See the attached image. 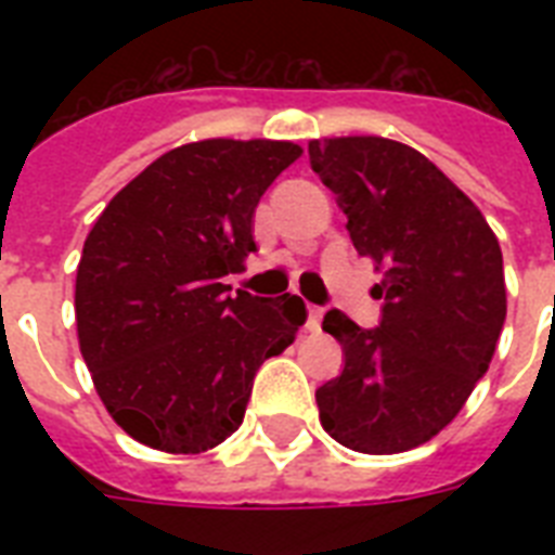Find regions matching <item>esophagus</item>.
I'll use <instances>...</instances> for the list:
<instances>
[{
    "label": "esophagus",
    "mask_w": 555,
    "mask_h": 555,
    "mask_svg": "<svg viewBox=\"0 0 555 555\" xmlns=\"http://www.w3.org/2000/svg\"><path fill=\"white\" fill-rule=\"evenodd\" d=\"M322 308H317V305H308V322H305V325H308V331H320V325H322Z\"/></svg>",
    "instance_id": "34e87169"
}]
</instances>
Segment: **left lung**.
Instances as JSON below:
<instances>
[{
	"label": "left lung",
	"mask_w": 555,
	"mask_h": 555,
	"mask_svg": "<svg viewBox=\"0 0 555 555\" xmlns=\"http://www.w3.org/2000/svg\"><path fill=\"white\" fill-rule=\"evenodd\" d=\"M313 172L337 195L360 256L383 273L379 328L328 311L346 369L317 388L331 438L395 455L452 423L487 374L507 317L504 259L481 209L426 155L354 134L308 143Z\"/></svg>",
	"instance_id": "left-lung-1"
}]
</instances>
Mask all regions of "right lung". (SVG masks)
<instances>
[{
  "mask_svg": "<svg viewBox=\"0 0 555 555\" xmlns=\"http://www.w3.org/2000/svg\"><path fill=\"white\" fill-rule=\"evenodd\" d=\"M291 141L184 143L132 178L91 227L74 287L77 339L100 400L138 443L198 455L242 426L253 377L308 320L299 296H230L253 212Z\"/></svg>",
  "mask_w": 555,
  "mask_h": 555,
  "instance_id": "obj_1",
  "label": "right lung"
}]
</instances>
